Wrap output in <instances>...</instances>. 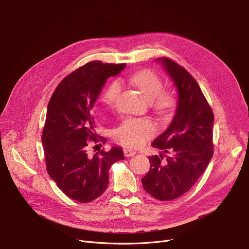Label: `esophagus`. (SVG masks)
<instances>
[{
	"instance_id": "34e87169",
	"label": "esophagus",
	"mask_w": 249,
	"mask_h": 249,
	"mask_svg": "<svg viewBox=\"0 0 249 249\" xmlns=\"http://www.w3.org/2000/svg\"><path fill=\"white\" fill-rule=\"evenodd\" d=\"M123 152H124V156L127 157V158L133 157V156L136 155V152H134V151H132V150H129V149H125Z\"/></svg>"
}]
</instances>
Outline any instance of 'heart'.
I'll return each instance as SVG.
<instances>
[{
  "instance_id": "1",
  "label": "heart",
  "mask_w": 249,
  "mask_h": 249,
  "mask_svg": "<svg viewBox=\"0 0 249 249\" xmlns=\"http://www.w3.org/2000/svg\"><path fill=\"white\" fill-rule=\"evenodd\" d=\"M129 81L148 100L153 101L154 107L159 113H169L175 107V96L168 90H162L163 82L154 71H140L131 76ZM120 90L121 87L117 81L111 83L104 90L102 101L108 106L114 105ZM155 132L156 126L151 120L129 118L114 130L113 136L122 145L134 148L143 145Z\"/></svg>"
}]
</instances>
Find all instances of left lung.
Wrapping results in <instances>:
<instances>
[{
	"label": "left lung",
	"instance_id": "8db88e82",
	"mask_svg": "<svg viewBox=\"0 0 249 249\" xmlns=\"http://www.w3.org/2000/svg\"><path fill=\"white\" fill-rule=\"evenodd\" d=\"M178 90L173 120L152 145L168 156L149 158L151 167L142 178L154 198L170 201L188 192L207 168L213 154L214 113L188 71L169 58H160Z\"/></svg>",
	"mask_w": 249,
	"mask_h": 249
}]
</instances>
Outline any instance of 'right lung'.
Returning a JSON list of instances; mask_svg holds the SVG:
<instances>
[{
	"label": "right lung",
	"mask_w": 249,
	"mask_h": 249,
	"mask_svg": "<svg viewBox=\"0 0 249 249\" xmlns=\"http://www.w3.org/2000/svg\"><path fill=\"white\" fill-rule=\"evenodd\" d=\"M125 66L89 62L61 81L48 103L41 137L46 170L66 196L80 203L99 197L108 186L111 165L124 160L119 147L93 156L87 150L91 142H105L93 132L90 110L106 80Z\"/></svg>",
	"instance_id": "obj_1"
}]
</instances>
